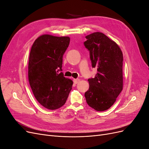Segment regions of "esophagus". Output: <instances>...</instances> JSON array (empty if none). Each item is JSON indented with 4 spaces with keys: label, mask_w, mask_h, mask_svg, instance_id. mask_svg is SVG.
I'll return each instance as SVG.
<instances>
[{
    "label": "esophagus",
    "mask_w": 149,
    "mask_h": 149,
    "mask_svg": "<svg viewBox=\"0 0 149 149\" xmlns=\"http://www.w3.org/2000/svg\"><path fill=\"white\" fill-rule=\"evenodd\" d=\"M79 79H73V82L74 84H78L79 82Z\"/></svg>",
    "instance_id": "1"
}]
</instances>
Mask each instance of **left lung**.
<instances>
[{
    "label": "left lung",
    "mask_w": 149,
    "mask_h": 149,
    "mask_svg": "<svg viewBox=\"0 0 149 149\" xmlns=\"http://www.w3.org/2000/svg\"><path fill=\"white\" fill-rule=\"evenodd\" d=\"M84 45L89 52L93 68L97 69L94 78L88 79L89 88L84 93L88 104L97 111L110 108L123 87V55L116 42L101 32L86 37Z\"/></svg>",
    "instance_id": "obj_1"
}]
</instances>
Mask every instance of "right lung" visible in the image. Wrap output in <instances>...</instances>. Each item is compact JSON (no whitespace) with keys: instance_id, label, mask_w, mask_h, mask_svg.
Returning <instances> with one entry per match:
<instances>
[{"instance_id":"1","label":"right lung","mask_w":149,"mask_h":149,"mask_svg":"<svg viewBox=\"0 0 149 149\" xmlns=\"http://www.w3.org/2000/svg\"><path fill=\"white\" fill-rule=\"evenodd\" d=\"M68 37L43 35L31 47L29 61V81L40 104L55 110L65 104L73 81L62 73L63 56L68 47Z\"/></svg>"}]
</instances>
